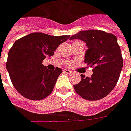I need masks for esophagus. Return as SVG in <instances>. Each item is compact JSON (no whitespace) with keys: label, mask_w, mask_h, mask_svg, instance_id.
<instances>
[{"label":"esophagus","mask_w":131,"mask_h":131,"mask_svg":"<svg viewBox=\"0 0 131 131\" xmlns=\"http://www.w3.org/2000/svg\"><path fill=\"white\" fill-rule=\"evenodd\" d=\"M65 73L68 74H73V72H72L71 70H68V69H65L63 70Z\"/></svg>","instance_id":"esophagus-1"}]
</instances>
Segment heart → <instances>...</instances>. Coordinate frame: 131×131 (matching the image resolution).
Returning a JSON list of instances; mask_svg holds the SVG:
<instances>
[{
  "label": "heart",
  "mask_w": 131,
  "mask_h": 131,
  "mask_svg": "<svg viewBox=\"0 0 131 131\" xmlns=\"http://www.w3.org/2000/svg\"><path fill=\"white\" fill-rule=\"evenodd\" d=\"M71 64H72L71 62H70V63H68V65H71Z\"/></svg>",
  "instance_id": "heart-1"
}]
</instances>
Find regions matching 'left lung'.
Wrapping results in <instances>:
<instances>
[{
  "label": "left lung",
  "instance_id": "8db88e82",
  "mask_svg": "<svg viewBox=\"0 0 131 131\" xmlns=\"http://www.w3.org/2000/svg\"><path fill=\"white\" fill-rule=\"evenodd\" d=\"M86 43L84 62L94 66L90 77L81 74V81L74 85L79 95L88 101L104 98L117 83L123 67V59L117 39L114 34L102 30L80 31L70 37Z\"/></svg>",
  "mask_w": 131,
  "mask_h": 131
}]
</instances>
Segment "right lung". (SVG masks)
<instances>
[{"label": "right lung", "mask_w": 131, "mask_h": 131, "mask_svg": "<svg viewBox=\"0 0 131 131\" xmlns=\"http://www.w3.org/2000/svg\"><path fill=\"white\" fill-rule=\"evenodd\" d=\"M69 38L68 35L54 36L34 32L14 42L9 51L6 68L12 83L22 96L36 101L52 92L62 70H48L42 62L46 57L54 55L60 44Z\"/></svg>", "instance_id": "add662e5"}]
</instances>
